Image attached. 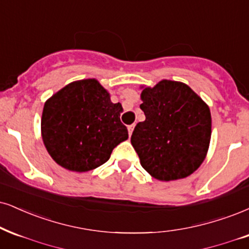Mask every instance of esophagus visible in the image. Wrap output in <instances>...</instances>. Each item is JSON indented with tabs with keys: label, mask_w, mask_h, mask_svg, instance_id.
<instances>
[{
	"label": "esophagus",
	"mask_w": 249,
	"mask_h": 249,
	"mask_svg": "<svg viewBox=\"0 0 249 249\" xmlns=\"http://www.w3.org/2000/svg\"><path fill=\"white\" fill-rule=\"evenodd\" d=\"M134 128H135V124H130V125H128V131H129V136H131V134H133Z\"/></svg>",
	"instance_id": "esophagus-1"
}]
</instances>
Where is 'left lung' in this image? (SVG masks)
<instances>
[{
  "label": "left lung",
  "mask_w": 249,
  "mask_h": 249,
  "mask_svg": "<svg viewBox=\"0 0 249 249\" xmlns=\"http://www.w3.org/2000/svg\"><path fill=\"white\" fill-rule=\"evenodd\" d=\"M141 89L145 120L136 124L130 140L141 165L160 181L187 178L209 150V106L182 82L162 79L153 88Z\"/></svg>",
  "instance_id": "obj_1"
}]
</instances>
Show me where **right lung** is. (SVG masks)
<instances>
[{"mask_svg": "<svg viewBox=\"0 0 249 249\" xmlns=\"http://www.w3.org/2000/svg\"><path fill=\"white\" fill-rule=\"evenodd\" d=\"M121 104L97 79L69 83L46 100L41 136L53 160L66 170L88 172L105 164L113 149L128 140L120 121Z\"/></svg>", "mask_w": 249, "mask_h": 249, "instance_id": "right-lung-1", "label": "right lung"}]
</instances>
